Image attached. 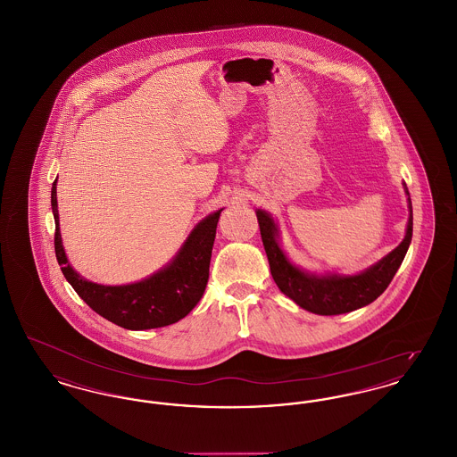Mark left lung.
<instances>
[{
	"label": "left lung",
	"mask_w": 457,
	"mask_h": 457,
	"mask_svg": "<svg viewBox=\"0 0 457 457\" xmlns=\"http://www.w3.org/2000/svg\"><path fill=\"white\" fill-rule=\"evenodd\" d=\"M408 195L410 218L406 224L404 239L384 259L370 265L358 274L339 272H310L287 259L279 245V226L267 211L257 209L261 226L262 243L270 265L274 283L287 298H291L306 312L317 315H341L375 302L391 284L397 269L406 257L413 238V207L406 183L403 185Z\"/></svg>",
	"instance_id": "left-lung-1"
}]
</instances>
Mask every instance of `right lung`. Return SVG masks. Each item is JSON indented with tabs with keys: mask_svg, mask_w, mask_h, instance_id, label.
<instances>
[{
	"mask_svg": "<svg viewBox=\"0 0 457 457\" xmlns=\"http://www.w3.org/2000/svg\"><path fill=\"white\" fill-rule=\"evenodd\" d=\"M56 179L51 188L54 216V252L66 281L101 317L129 330L171 326L187 317L200 302L209 281V265L222 209L202 219L164 267L142 281L120 286L92 283L68 262L60 233Z\"/></svg>",
	"mask_w": 457,
	"mask_h": 457,
	"instance_id": "obj_1",
	"label": "right lung"
}]
</instances>
